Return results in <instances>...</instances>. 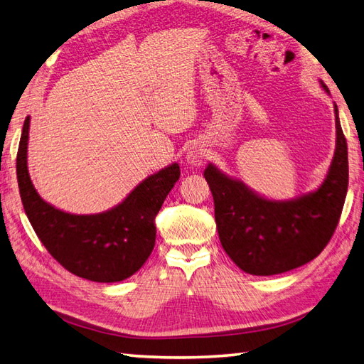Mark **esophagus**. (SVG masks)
Wrapping results in <instances>:
<instances>
[{"label": "esophagus", "mask_w": 364, "mask_h": 364, "mask_svg": "<svg viewBox=\"0 0 364 364\" xmlns=\"http://www.w3.org/2000/svg\"><path fill=\"white\" fill-rule=\"evenodd\" d=\"M186 159L191 165H200L205 159H207V154H205V149L199 144H194L191 146L186 153Z\"/></svg>", "instance_id": "34e87169"}]
</instances>
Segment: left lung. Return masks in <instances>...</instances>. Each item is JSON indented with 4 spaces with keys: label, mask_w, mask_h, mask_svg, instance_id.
Listing matches in <instances>:
<instances>
[{
    "label": "left lung",
    "mask_w": 364,
    "mask_h": 364,
    "mask_svg": "<svg viewBox=\"0 0 364 364\" xmlns=\"http://www.w3.org/2000/svg\"><path fill=\"white\" fill-rule=\"evenodd\" d=\"M323 87L328 92L326 85ZM336 153L321 186L294 200H267L208 165L203 171L215 200L224 251L243 272L275 275L315 259L331 240L348 186L347 140L336 107Z\"/></svg>",
    "instance_id": "obj_1"
}]
</instances>
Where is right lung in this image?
<instances>
[{
	"label": "right lung",
	"instance_id": "1",
	"mask_svg": "<svg viewBox=\"0 0 364 364\" xmlns=\"http://www.w3.org/2000/svg\"><path fill=\"white\" fill-rule=\"evenodd\" d=\"M30 116L17 151V181L25 213L39 240L68 272L81 279L113 283L140 269L156 243V215L180 178L171 164L148 176L122 203L98 215H71L44 202L26 168Z\"/></svg>",
	"mask_w": 364,
	"mask_h": 364
}]
</instances>
